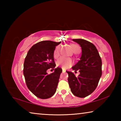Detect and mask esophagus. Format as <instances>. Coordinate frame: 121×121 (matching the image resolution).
Listing matches in <instances>:
<instances>
[{"label":"esophagus","instance_id":"34e87169","mask_svg":"<svg viewBox=\"0 0 121 121\" xmlns=\"http://www.w3.org/2000/svg\"><path fill=\"white\" fill-rule=\"evenodd\" d=\"M62 72H65V69H62Z\"/></svg>","mask_w":121,"mask_h":121}]
</instances>
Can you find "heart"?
<instances>
[{"instance_id": "heart-1", "label": "heart", "mask_w": 121, "mask_h": 121, "mask_svg": "<svg viewBox=\"0 0 121 121\" xmlns=\"http://www.w3.org/2000/svg\"><path fill=\"white\" fill-rule=\"evenodd\" d=\"M71 48H73V52L75 53L77 51H80V48L76 44H71ZM59 54V47L57 46L55 49L53 53V56L54 58H56ZM73 65V61L70 58H66L64 57H61L56 61V65L60 66L63 69H67Z\"/></svg>"}]
</instances>
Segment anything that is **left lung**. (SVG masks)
Listing matches in <instances>:
<instances>
[{"mask_svg": "<svg viewBox=\"0 0 121 121\" xmlns=\"http://www.w3.org/2000/svg\"><path fill=\"white\" fill-rule=\"evenodd\" d=\"M82 48L81 57L72 67L73 70L79 75L76 77L74 73H68V81L71 92L79 98L89 95L95 91L102 75V61L96 47L88 41L82 39H74Z\"/></svg>", "mask_w": 121, "mask_h": 121, "instance_id": "left-lung-1", "label": "left lung"}]
</instances>
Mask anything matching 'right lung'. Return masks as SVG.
<instances>
[{"mask_svg":"<svg viewBox=\"0 0 121 121\" xmlns=\"http://www.w3.org/2000/svg\"><path fill=\"white\" fill-rule=\"evenodd\" d=\"M61 43L50 40L38 42L32 46L26 54L24 62L23 74L26 84L37 97L45 99L54 95L62 69L55 68L53 53L56 47ZM48 69L54 70L48 75Z\"/></svg>","mask_w":121,"mask_h":121,"instance_id":"obj_1","label":"right lung"}]
</instances>
